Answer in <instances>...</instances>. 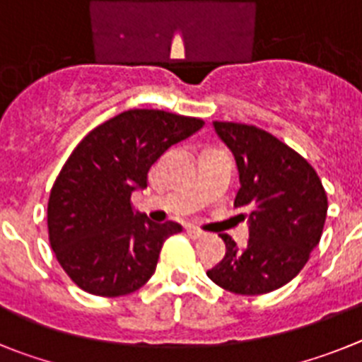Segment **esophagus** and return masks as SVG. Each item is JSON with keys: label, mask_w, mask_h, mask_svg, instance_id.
I'll list each match as a JSON object with an SVG mask.
<instances>
[{"label": "esophagus", "mask_w": 362, "mask_h": 362, "mask_svg": "<svg viewBox=\"0 0 362 362\" xmlns=\"http://www.w3.org/2000/svg\"><path fill=\"white\" fill-rule=\"evenodd\" d=\"M185 233H187V237L191 238H202L204 235H206L202 229L194 228V226H187V228H185Z\"/></svg>", "instance_id": "esophagus-1"}]
</instances>
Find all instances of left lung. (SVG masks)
<instances>
[{"label":"left lung","mask_w":362,"mask_h":362,"mask_svg":"<svg viewBox=\"0 0 362 362\" xmlns=\"http://www.w3.org/2000/svg\"><path fill=\"white\" fill-rule=\"evenodd\" d=\"M213 125L237 162L235 207L246 211L240 218H247L250 238L238 247L222 235L226 255L207 276L231 293H269L295 279L319 244L326 191L308 160L268 131L237 122Z\"/></svg>","instance_id":"1"}]
</instances>
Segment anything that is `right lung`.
<instances>
[{"label":"right lung","instance_id":"right-lung-1","mask_svg":"<svg viewBox=\"0 0 362 362\" xmlns=\"http://www.w3.org/2000/svg\"><path fill=\"white\" fill-rule=\"evenodd\" d=\"M204 125L200 118L131 109L94 127L72 151L49 197V242L74 284L100 297L136 291L156 269L177 222L155 224L133 211L131 194L171 146Z\"/></svg>","mask_w":362,"mask_h":362}]
</instances>
